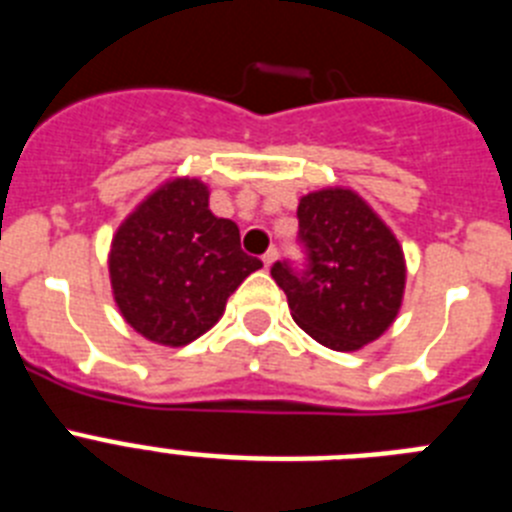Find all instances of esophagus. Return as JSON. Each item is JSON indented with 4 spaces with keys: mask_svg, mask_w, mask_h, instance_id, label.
Masks as SVG:
<instances>
[{
    "mask_svg": "<svg viewBox=\"0 0 512 512\" xmlns=\"http://www.w3.org/2000/svg\"><path fill=\"white\" fill-rule=\"evenodd\" d=\"M277 256H279L277 248H269V251L264 253V259H261V261H264L266 269H271V266H274V261H277Z\"/></svg>",
    "mask_w": 512,
    "mask_h": 512,
    "instance_id": "esophagus-1",
    "label": "esophagus"
}]
</instances>
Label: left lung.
Returning <instances> with one entry per match:
<instances>
[{
	"mask_svg": "<svg viewBox=\"0 0 512 512\" xmlns=\"http://www.w3.org/2000/svg\"><path fill=\"white\" fill-rule=\"evenodd\" d=\"M300 241L307 269L287 261L271 277L287 295L295 323L333 351H359L395 323L405 295L400 241L354 189L323 187L300 197Z\"/></svg>",
	"mask_w": 512,
	"mask_h": 512,
	"instance_id": "left-lung-1",
	"label": "left lung"
}]
</instances>
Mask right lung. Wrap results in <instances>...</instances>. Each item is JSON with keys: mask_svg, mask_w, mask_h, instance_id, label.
Masks as SVG:
<instances>
[{"mask_svg": "<svg viewBox=\"0 0 512 512\" xmlns=\"http://www.w3.org/2000/svg\"><path fill=\"white\" fill-rule=\"evenodd\" d=\"M107 266L125 323L179 348L223 318L228 297L261 261L241 251L233 220L212 215L205 182L174 176L122 220Z\"/></svg>", "mask_w": 512, "mask_h": 512, "instance_id": "right-lung-1", "label": "right lung"}]
</instances>
